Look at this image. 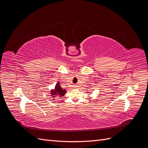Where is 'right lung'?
Returning a JSON list of instances; mask_svg holds the SVG:
<instances>
[{
	"label": "right lung",
	"instance_id": "1",
	"mask_svg": "<svg viewBox=\"0 0 148 148\" xmlns=\"http://www.w3.org/2000/svg\"><path fill=\"white\" fill-rule=\"evenodd\" d=\"M66 90L65 89H62L60 83L58 82L56 84L55 88L51 90V96L53 98H55L56 96H59V97H63L66 93Z\"/></svg>",
	"mask_w": 148,
	"mask_h": 148
}]
</instances>
